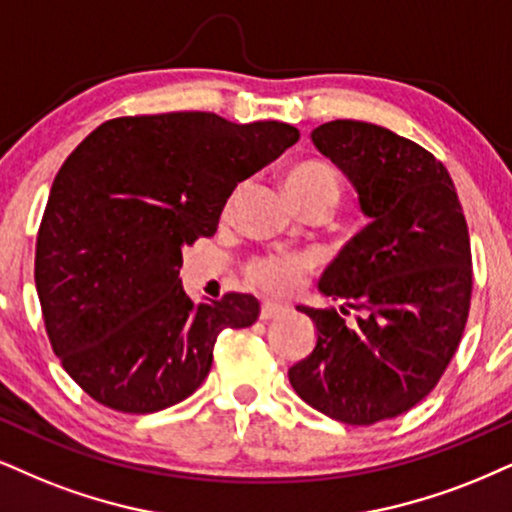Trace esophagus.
<instances>
[{"mask_svg":"<svg viewBox=\"0 0 512 512\" xmlns=\"http://www.w3.org/2000/svg\"><path fill=\"white\" fill-rule=\"evenodd\" d=\"M285 308L280 304H273V301H263L261 304V320H270V318H277Z\"/></svg>","mask_w":512,"mask_h":512,"instance_id":"esophagus-1","label":"esophagus"}]
</instances>
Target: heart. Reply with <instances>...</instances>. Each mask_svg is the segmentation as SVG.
<instances>
[{
    "instance_id": "heart-1",
    "label": "heart",
    "mask_w": 512,
    "mask_h": 512,
    "mask_svg": "<svg viewBox=\"0 0 512 512\" xmlns=\"http://www.w3.org/2000/svg\"><path fill=\"white\" fill-rule=\"evenodd\" d=\"M285 192L294 206L308 201H330L337 206L342 197V180L337 170L323 161H301L285 173ZM232 201L235 197L225 204V213H230ZM308 270L311 261L306 256H261L246 263L244 275L251 287L273 296H285L304 285Z\"/></svg>"
}]
</instances>
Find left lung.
<instances>
[{
	"label": "left lung",
	"instance_id": "1",
	"mask_svg": "<svg viewBox=\"0 0 512 512\" xmlns=\"http://www.w3.org/2000/svg\"><path fill=\"white\" fill-rule=\"evenodd\" d=\"M311 140L370 223L318 282L356 323L299 306L318 339L289 382L332 420L375 425L425 399L458 349L472 296L468 223L449 170L420 144L363 121L323 123Z\"/></svg>",
	"mask_w": 512,
	"mask_h": 512
}]
</instances>
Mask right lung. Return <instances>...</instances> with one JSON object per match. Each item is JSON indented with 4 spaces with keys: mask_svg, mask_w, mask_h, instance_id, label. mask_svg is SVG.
<instances>
[{
    "mask_svg": "<svg viewBox=\"0 0 512 512\" xmlns=\"http://www.w3.org/2000/svg\"><path fill=\"white\" fill-rule=\"evenodd\" d=\"M299 140L294 125L216 113L99 125L56 173L37 232L35 285L63 370L121 413H156L206 380L218 334L256 323L251 294L194 304L182 249L211 237L237 182Z\"/></svg>",
    "mask_w": 512,
    "mask_h": 512,
    "instance_id": "right-lung-1",
    "label": "right lung"
}]
</instances>
